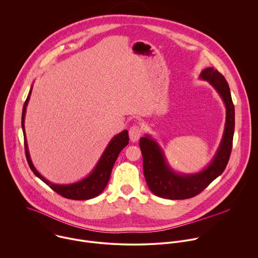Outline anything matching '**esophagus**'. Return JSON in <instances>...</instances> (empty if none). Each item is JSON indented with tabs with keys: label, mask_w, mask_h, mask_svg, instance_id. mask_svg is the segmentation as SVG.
Here are the masks:
<instances>
[{
	"label": "esophagus",
	"mask_w": 258,
	"mask_h": 258,
	"mask_svg": "<svg viewBox=\"0 0 258 258\" xmlns=\"http://www.w3.org/2000/svg\"><path fill=\"white\" fill-rule=\"evenodd\" d=\"M142 135V130L138 125H133L129 129V137L132 142H136L139 140L140 136Z\"/></svg>",
	"instance_id": "1"
}]
</instances>
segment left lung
Wrapping results in <instances>:
<instances>
[{
    "mask_svg": "<svg viewBox=\"0 0 258 258\" xmlns=\"http://www.w3.org/2000/svg\"><path fill=\"white\" fill-rule=\"evenodd\" d=\"M200 79L207 81L217 91L226 107L223 137L210 164L197 173H177L169 166L163 150L151 136L146 134L139 141L147 185L155 196L163 199L184 200L197 196L222 174L229 161L235 128V109L229 85L225 78L213 68L202 71Z\"/></svg>",
    "mask_w": 258,
    "mask_h": 258,
    "instance_id": "obj_1",
    "label": "left lung"
}]
</instances>
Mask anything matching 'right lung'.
Here are the masks:
<instances>
[{
    "mask_svg": "<svg viewBox=\"0 0 258 258\" xmlns=\"http://www.w3.org/2000/svg\"><path fill=\"white\" fill-rule=\"evenodd\" d=\"M31 92H32V87L29 91L28 97L24 103L23 111H22V130H23V134H24L25 153H26V158H27V161H28V164H29L31 170L37 177H39L49 187H51L54 191H56L57 194H59L60 196L67 198V199L83 201V200H90V199H93V198L99 196L108 184L113 166L115 164V161L118 158L119 153L129 143L128 142L129 141L128 131L124 130L112 138V140L109 142L108 146L106 147L105 151L103 152L102 156L100 157L98 163L94 167L93 171L87 177H85L84 179H82L80 181L70 183V184L52 183L49 180H47L45 177H43L37 171V169L34 167L32 160L30 158L29 150H28L24 122H25L26 107L28 105V102H29V99L31 96Z\"/></svg>",
    "mask_w": 258,
    "mask_h": 258,
    "instance_id": "add662e5",
    "label": "right lung"
}]
</instances>
